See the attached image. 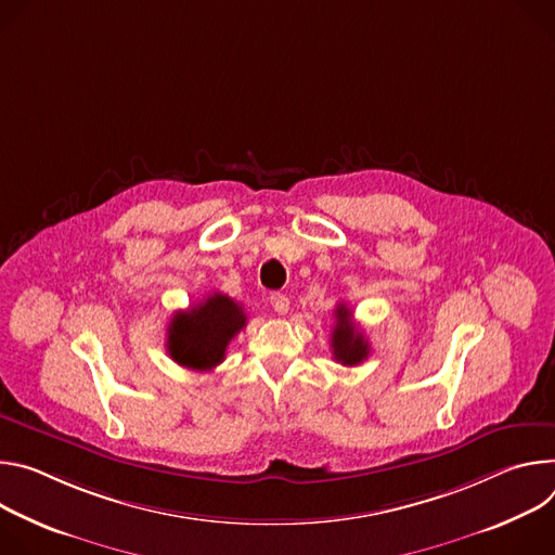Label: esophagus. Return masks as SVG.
Returning a JSON list of instances; mask_svg holds the SVG:
<instances>
[{"label": "esophagus", "mask_w": 555, "mask_h": 555, "mask_svg": "<svg viewBox=\"0 0 555 555\" xmlns=\"http://www.w3.org/2000/svg\"><path fill=\"white\" fill-rule=\"evenodd\" d=\"M271 306H273V311H275L278 315H286L288 309H291V301H288L286 295L273 293V295H271Z\"/></svg>", "instance_id": "obj_1"}]
</instances>
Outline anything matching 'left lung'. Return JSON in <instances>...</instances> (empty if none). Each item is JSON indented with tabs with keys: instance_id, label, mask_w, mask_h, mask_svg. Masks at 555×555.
<instances>
[{
	"instance_id": "left-lung-1",
	"label": "left lung",
	"mask_w": 555,
	"mask_h": 555,
	"mask_svg": "<svg viewBox=\"0 0 555 555\" xmlns=\"http://www.w3.org/2000/svg\"><path fill=\"white\" fill-rule=\"evenodd\" d=\"M331 348H333L335 361H339L341 365H357L367 357V352H371L367 339L354 328L352 311L346 304H337L335 309V328L331 335Z\"/></svg>"
}]
</instances>
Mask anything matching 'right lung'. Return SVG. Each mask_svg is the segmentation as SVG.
<instances>
[{
  "label": "right lung",
  "mask_w": 555,
  "mask_h": 555,
  "mask_svg": "<svg viewBox=\"0 0 555 555\" xmlns=\"http://www.w3.org/2000/svg\"><path fill=\"white\" fill-rule=\"evenodd\" d=\"M246 326L242 306L222 293L209 295L192 311L176 313L167 328V352L190 371H214L229 341Z\"/></svg>",
  "instance_id": "right-lung-1"
}]
</instances>
